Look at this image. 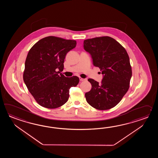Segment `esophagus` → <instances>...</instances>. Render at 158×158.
<instances>
[{
    "instance_id": "34e87169",
    "label": "esophagus",
    "mask_w": 158,
    "mask_h": 158,
    "mask_svg": "<svg viewBox=\"0 0 158 158\" xmlns=\"http://www.w3.org/2000/svg\"><path fill=\"white\" fill-rule=\"evenodd\" d=\"M79 79H80V80L81 81H85L87 80L86 78H82L81 77L79 78Z\"/></svg>"
}]
</instances>
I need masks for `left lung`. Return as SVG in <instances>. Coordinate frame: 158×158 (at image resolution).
Segmentation results:
<instances>
[{"mask_svg":"<svg viewBox=\"0 0 158 158\" xmlns=\"http://www.w3.org/2000/svg\"><path fill=\"white\" fill-rule=\"evenodd\" d=\"M85 50L90 54L93 65L101 69V84L91 78L90 90L85 93L87 103L99 110L114 107L129 88L132 72L127 51L111 37H96L84 41Z\"/></svg>","mask_w":158,"mask_h":158,"instance_id":"8db88e82","label":"left lung"}]
</instances>
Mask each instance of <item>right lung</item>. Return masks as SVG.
<instances>
[{
  "instance_id": "obj_1",
  "label": "right lung",
  "mask_w": 158,
  "mask_h": 158,
  "mask_svg": "<svg viewBox=\"0 0 158 158\" xmlns=\"http://www.w3.org/2000/svg\"><path fill=\"white\" fill-rule=\"evenodd\" d=\"M76 41L49 36L38 41L29 51L25 63L24 82L38 104L56 108L65 104L69 89L79 82L77 76L66 77L57 71L64 69V59L76 46Z\"/></svg>"
}]
</instances>
